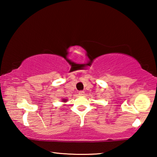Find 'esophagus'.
<instances>
[{
  "label": "esophagus",
  "mask_w": 157,
  "mask_h": 157,
  "mask_svg": "<svg viewBox=\"0 0 157 157\" xmlns=\"http://www.w3.org/2000/svg\"><path fill=\"white\" fill-rule=\"evenodd\" d=\"M79 95H84V91H79Z\"/></svg>",
  "instance_id": "obj_1"
}]
</instances>
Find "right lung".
Returning a JSON list of instances; mask_svg holds the SVG:
<instances>
[{"mask_svg": "<svg viewBox=\"0 0 157 157\" xmlns=\"http://www.w3.org/2000/svg\"><path fill=\"white\" fill-rule=\"evenodd\" d=\"M63 102H66V100H63Z\"/></svg>", "mask_w": 157, "mask_h": 157, "instance_id": "add662e5", "label": "right lung"}]
</instances>
